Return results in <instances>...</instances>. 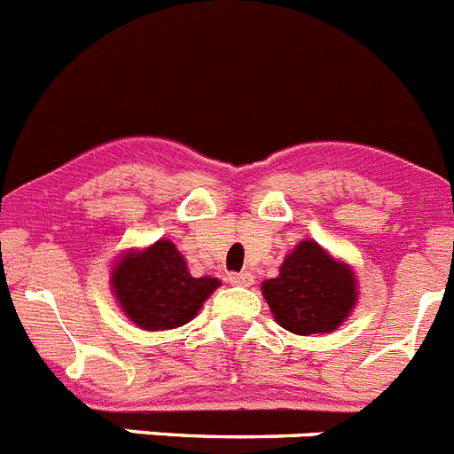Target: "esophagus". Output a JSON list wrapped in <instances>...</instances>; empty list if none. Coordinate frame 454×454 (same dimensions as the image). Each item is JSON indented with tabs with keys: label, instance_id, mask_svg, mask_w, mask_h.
<instances>
[{
	"label": "esophagus",
	"instance_id": "34e87169",
	"mask_svg": "<svg viewBox=\"0 0 454 454\" xmlns=\"http://www.w3.org/2000/svg\"><path fill=\"white\" fill-rule=\"evenodd\" d=\"M227 279H230L234 286H250V284L254 282V275H252V272H231Z\"/></svg>",
	"mask_w": 454,
	"mask_h": 454
}]
</instances>
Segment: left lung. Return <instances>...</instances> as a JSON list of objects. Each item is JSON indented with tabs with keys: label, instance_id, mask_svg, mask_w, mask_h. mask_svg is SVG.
Returning <instances> with one entry per match:
<instances>
[{
	"label": "left lung",
	"instance_id": "obj_1",
	"mask_svg": "<svg viewBox=\"0 0 454 454\" xmlns=\"http://www.w3.org/2000/svg\"><path fill=\"white\" fill-rule=\"evenodd\" d=\"M272 316L293 334L334 332L356 304V277L316 240H300L279 275L262 284Z\"/></svg>",
	"mask_w": 454,
	"mask_h": 454
}]
</instances>
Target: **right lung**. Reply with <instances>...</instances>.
<instances>
[{
	"label": "right lung",
	"mask_w": 454,
	"mask_h": 454,
	"mask_svg": "<svg viewBox=\"0 0 454 454\" xmlns=\"http://www.w3.org/2000/svg\"><path fill=\"white\" fill-rule=\"evenodd\" d=\"M111 286L127 318L140 330H175L191 323L220 286L215 277H192L184 256L168 239L131 250L115 262Z\"/></svg>",
	"instance_id": "right-lung-1"
}]
</instances>
